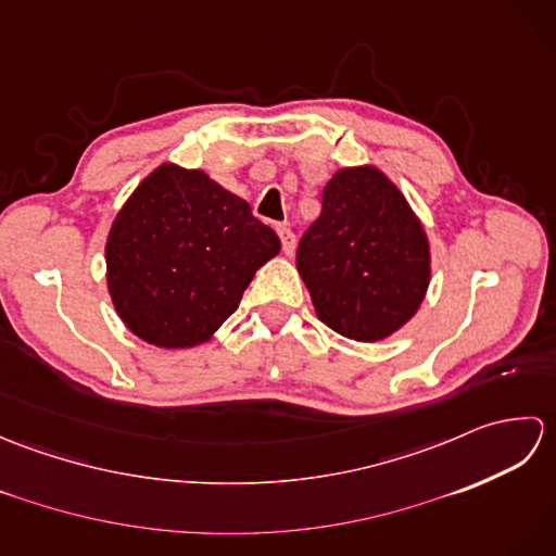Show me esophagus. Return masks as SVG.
<instances>
[{"mask_svg":"<svg viewBox=\"0 0 556 556\" xmlns=\"http://www.w3.org/2000/svg\"><path fill=\"white\" fill-rule=\"evenodd\" d=\"M277 233H279V239H281V251H285L287 255H291L293 251H296V233L291 231L289 224H279Z\"/></svg>","mask_w":556,"mask_h":556,"instance_id":"34e87169","label":"esophagus"}]
</instances>
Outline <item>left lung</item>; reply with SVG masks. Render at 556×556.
Instances as JSON below:
<instances>
[{
	"mask_svg": "<svg viewBox=\"0 0 556 556\" xmlns=\"http://www.w3.org/2000/svg\"><path fill=\"white\" fill-rule=\"evenodd\" d=\"M296 267L327 327L377 341L416 315L430 281V248L382 172L341 169L325 186L323 212L303 233Z\"/></svg>",
	"mask_w": 556,
	"mask_h": 556,
	"instance_id": "obj_1",
	"label": "left lung"
}]
</instances>
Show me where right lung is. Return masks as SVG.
<instances>
[{
  "label": "right lung",
  "instance_id": "add662e5",
  "mask_svg": "<svg viewBox=\"0 0 556 556\" xmlns=\"http://www.w3.org/2000/svg\"><path fill=\"white\" fill-rule=\"evenodd\" d=\"M279 236L203 172L162 164L116 215L108 285L126 327L162 349L195 346L239 308Z\"/></svg>",
  "mask_w": 556,
  "mask_h": 556
}]
</instances>
